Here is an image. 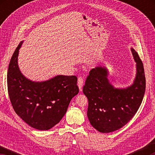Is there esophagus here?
I'll return each mask as SVG.
<instances>
[{
  "instance_id": "obj_1",
  "label": "esophagus",
  "mask_w": 155,
  "mask_h": 155,
  "mask_svg": "<svg viewBox=\"0 0 155 155\" xmlns=\"http://www.w3.org/2000/svg\"><path fill=\"white\" fill-rule=\"evenodd\" d=\"M83 85V78L81 77H78V88H79L80 91H82Z\"/></svg>"
}]
</instances>
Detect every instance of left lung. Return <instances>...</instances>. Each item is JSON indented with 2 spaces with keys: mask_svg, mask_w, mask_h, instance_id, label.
<instances>
[{
  "mask_svg": "<svg viewBox=\"0 0 155 155\" xmlns=\"http://www.w3.org/2000/svg\"><path fill=\"white\" fill-rule=\"evenodd\" d=\"M136 63V75L132 85L116 88L110 83L107 68L97 66L90 70L83 91L88 99L87 117L91 126L101 133L118 130L132 119L142 102L146 78L142 61L131 48Z\"/></svg>",
  "mask_w": 155,
  "mask_h": 155,
  "instance_id": "8db88e82",
  "label": "left lung"
}]
</instances>
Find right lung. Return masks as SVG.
Returning <instances> with one entry per match:
<instances>
[{
  "label": "right lung",
  "instance_id": "obj_1",
  "mask_svg": "<svg viewBox=\"0 0 155 155\" xmlns=\"http://www.w3.org/2000/svg\"><path fill=\"white\" fill-rule=\"evenodd\" d=\"M21 41L10 61L7 87L13 108L30 127L40 130L51 129L67 111L78 87L76 76L57 75L44 81H33L21 72L18 64Z\"/></svg>",
  "mask_w": 155,
  "mask_h": 155
}]
</instances>
